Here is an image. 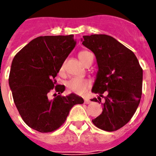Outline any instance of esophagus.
<instances>
[{"label":"esophagus","instance_id":"1","mask_svg":"<svg viewBox=\"0 0 156 156\" xmlns=\"http://www.w3.org/2000/svg\"><path fill=\"white\" fill-rule=\"evenodd\" d=\"M91 100L87 99V98H85V104H90V103H91Z\"/></svg>","mask_w":156,"mask_h":156}]
</instances>
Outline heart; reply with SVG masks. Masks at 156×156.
Segmentation results:
<instances>
[{"label": "heart", "mask_w": 156, "mask_h": 156, "mask_svg": "<svg viewBox=\"0 0 156 156\" xmlns=\"http://www.w3.org/2000/svg\"><path fill=\"white\" fill-rule=\"evenodd\" d=\"M78 58L85 65H86L94 59L93 54L87 50L81 51L78 53ZM62 69H63V66L62 67ZM91 86V82L89 79L79 78V77L72 78L67 82V88L71 91L78 94H85Z\"/></svg>", "instance_id": "b5f03b06"}]
</instances>
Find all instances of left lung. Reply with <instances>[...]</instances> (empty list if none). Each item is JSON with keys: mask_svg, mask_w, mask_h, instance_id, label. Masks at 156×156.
Returning <instances> with one entry per match:
<instances>
[{"mask_svg": "<svg viewBox=\"0 0 156 156\" xmlns=\"http://www.w3.org/2000/svg\"><path fill=\"white\" fill-rule=\"evenodd\" d=\"M81 41L94 54L98 65L91 91L98 94L99 103L107 93L102 112L93 124L108 132L116 131L127 124L139 107L143 71L135 54L111 36L85 35ZM91 101L99 102L96 98Z\"/></svg>", "mask_w": 156, "mask_h": 156, "instance_id": "1", "label": "left lung"}]
</instances>
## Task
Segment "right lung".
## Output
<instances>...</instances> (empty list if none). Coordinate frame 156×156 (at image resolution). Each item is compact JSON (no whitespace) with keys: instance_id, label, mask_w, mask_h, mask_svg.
Masks as SVG:
<instances>
[{"instance_id":"obj_1","label":"right lung","mask_w":156,"mask_h":156,"mask_svg":"<svg viewBox=\"0 0 156 156\" xmlns=\"http://www.w3.org/2000/svg\"><path fill=\"white\" fill-rule=\"evenodd\" d=\"M76 44L73 34L41 36L30 41L14 56L9 86L14 104L26 124L42 132H51L64 124L70 110L84 100L76 94L49 99L56 84L53 79ZM65 85L55 86L58 94Z\"/></svg>"}]
</instances>
